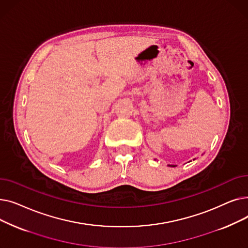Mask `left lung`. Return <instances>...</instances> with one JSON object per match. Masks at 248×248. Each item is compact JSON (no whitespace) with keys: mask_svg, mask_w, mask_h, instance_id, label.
I'll use <instances>...</instances> for the list:
<instances>
[{"mask_svg":"<svg viewBox=\"0 0 248 248\" xmlns=\"http://www.w3.org/2000/svg\"><path fill=\"white\" fill-rule=\"evenodd\" d=\"M169 166H170V167H176L175 165H169Z\"/></svg>","mask_w":248,"mask_h":248,"instance_id":"8db88e82","label":"left lung"}]
</instances>
